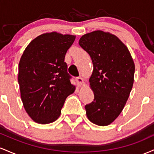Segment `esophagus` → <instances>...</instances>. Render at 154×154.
<instances>
[{
	"instance_id": "obj_1",
	"label": "esophagus",
	"mask_w": 154,
	"mask_h": 154,
	"mask_svg": "<svg viewBox=\"0 0 154 154\" xmlns=\"http://www.w3.org/2000/svg\"><path fill=\"white\" fill-rule=\"evenodd\" d=\"M75 80H76L77 83H78V84H79V85H80V86H82V84H83V83H84V78L82 77V76L77 77V78H76V79H75Z\"/></svg>"
}]
</instances>
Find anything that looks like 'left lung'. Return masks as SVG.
<instances>
[{"instance_id":"1","label":"left lung","mask_w":154,"mask_h":154,"mask_svg":"<svg viewBox=\"0 0 154 154\" xmlns=\"http://www.w3.org/2000/svg\"><path fill=\"white\" fill-rule=\"evenodd\" d=\"M79 43L93 63L89 83L94 100L85 105L86 116L93 124L109 125L122 113L132 89L134 61L126 45L108 32H89Z\"/></svg>"}]
</instances>
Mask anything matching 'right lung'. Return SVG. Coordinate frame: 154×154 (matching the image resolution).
Segmentation results:
<instances>
[{"instance_id": "1", "label": "right lung", "mask_w": 154, "mask_h": 154, "mask_svg": "<svg viewBox=\"0 0 154 154\" xmlns=\"http://www.w3.org/2000/svg\"><path fill=\"white\" fill-rule=\"evenodd\" d=\"M75 35L57 32L36 37L24 51L19 63L18 82L24 108L34 122L52 123L67 97L75 91L65 62Z\"/></svg>"}]
</instances>
